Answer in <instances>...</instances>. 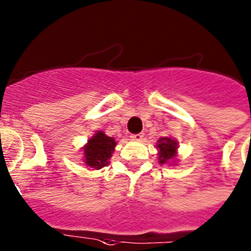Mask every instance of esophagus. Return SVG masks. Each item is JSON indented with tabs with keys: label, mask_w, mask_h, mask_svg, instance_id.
Here are the masks:
<instances>
[{
	"label": "esophagus",
	"mask_w": 251,
	"mask_h": 251,
	"mask_svg": "<svg viewBox=\"0 0 251 251\" xmlns=\"http://www.w3.org/2000/svg\"><path fill=\"white\" fill-rule=\"evenodd\" d=\"M143 137H144L143 133H138V134L130 135V138H132V139H134V141H142V139H143Z\"/></svg>",
	"instance_id": "1"
}]
</instances>
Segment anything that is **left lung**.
Masks as SVG:
<instances>
[{
    "label": "left lung",
    "mask_w": 251,
    "mask_h": 251,
    "mask_svg": "<svg viewBox=\"0 0 251 251\" xmlns=\"http://www.w3.org/2000/svg\"><path fill=\"white\" fill-rule=\"evenodd\" d=\"M157 148H159V162L160 164L169 162L176 157V143L171 138H162L158 142Z\"/></svg>",
    "instance_id": "1"
}]
</instances>
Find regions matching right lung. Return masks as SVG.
Here are the masks:
<instances>
[{"label": "right lung", "instance_id": "right-lung-1", "mask_svg": "<svg viewBox=\"0 0 251 251\" xmlns=\"http://www.w3.org/2000/svg\"><path fill=\"white\" fill-rule=\"evenodd\" d=\"M116 144L113 138L107 137L103 132L96 133L83 148L86 164L96 169L105 167L108 164V159L113 153Z\"/></svg>", "mask_w": 251, "mask_h": 251}]
</instances>
